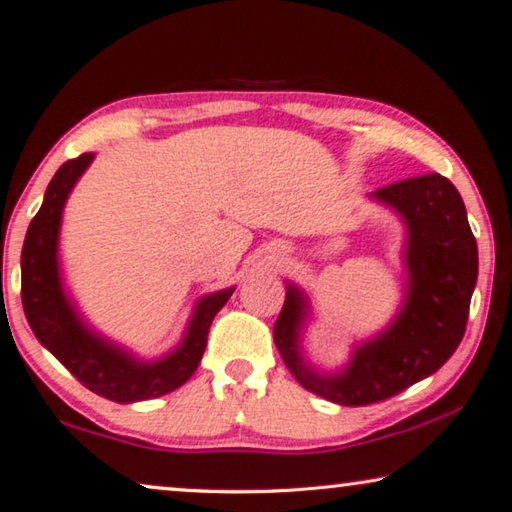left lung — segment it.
Segmentation results:
<instances>
[{
    "label": "left lung",
    "mask_w": 512,
    "mask_h": 512,
    "mask_svg": "<svg viewBox=\"0 0 512 512\" xmlns=\"http://www.w3.org/2000/svg\"><path fill=\"white\" fill-rule=\"evenodd\" d=\"M395 210L406 228L404 302L382 333L355 344L348 362L322 373L304 357L310 302L295 284L273 337L290 373L310 393L339 406H368L402 393L442 368L462 342L477 284V242L457 188L422 175L370 193Z\"/></svg>",
    "instance_id": "obj_1"
}]
</instances>
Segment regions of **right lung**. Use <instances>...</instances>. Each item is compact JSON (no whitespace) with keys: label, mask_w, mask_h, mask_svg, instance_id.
I'll list each match as a JSON object with an SVG mask.
<instances>
[{"label":"right lung","mask_w":512,"mask_h":512,"mask_svg":"<svg viewBox=\"0 0 512 512\" xmlns=\"http://www.w3.org/2000/svg\"><path fill=\"white\" fill-rule=\"evenodd\" d=\"M95 159L84 153L59 166L44 193L22 248V304L30 328L79 382L95 395L117 404L162 397L186 384L195 373L208 342V328L233 295L235 286L197 299L186 333L170 353L142 359L99 335L66 293L59 264V230L70 190Z\"/></svg>","instance_id":"1"}]
</instances>
